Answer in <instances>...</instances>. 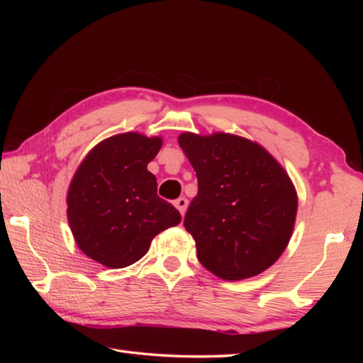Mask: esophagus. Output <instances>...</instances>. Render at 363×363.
I'll list each match as a JSON object with an SVG mask.
<instances>
[{
	"mask_svg": "<svg viewBox=\"0 0 363 363\" xmlns=\"http://www.w3.org/2000/svg\"><path fill=\"white\" fill-rule=\"evenodd\" d=\"M174 205H176L177 210H179V213L184 216V214H186V210H187L189 200L186 199V196H179V199H177V200L174 201Z\"/></svg>",
	"mask_w": 363,
	"mask_h": 363,
	"instance_id": "1",
	"label": "esophagus"
}]
</instances>
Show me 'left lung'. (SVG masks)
Masks as SVG:
<instances>
[{"mask_svg": "<svg viewBox=\"0 0 363 363\" xmlns=\"http://www.w3.org/2000/svg\"><path fill=\"white\" fill-rule=\"evenodd\" d=\"M177 140L199 181L184 227L201 266L230 281L264 272L293 233L298 195L290 176L264 147L235 134L182 133Z\"/></svg>", "mask_w": 363, "mask_h": 363, "instance_id": "left-lung-1", "label": "left lung"}]
</instances>
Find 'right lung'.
<instances>
[{
	"label": "right lung",
	"mask_w": 363,
	"mask_h": 363,
	"mask_svg": "<svg viewBox=\"0 0 363 363\" xmlns=\"http://www.w3.org/2000/svg\"><path fill=\"white\" fill-rule=\"evenodd\" d=\"M162 138L123 133L97 144L79 164L67 194V218L78 248L96 262L121 269L139 261L153 237L181 223L157 195L149 164Z\"/></svg>",
	"instance_id": "1"
}]
</instances>
